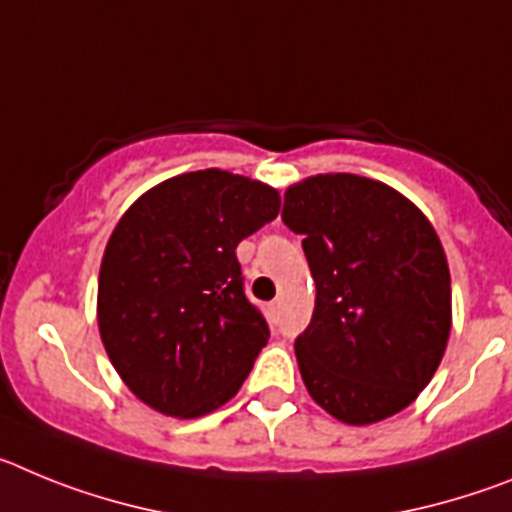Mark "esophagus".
Wrapping results in <instances>:
<instances>
[{
  "instance_id": "34e87169",
  "label": "esophagus",
  "mask_w": 512,
  "mask_h": 512,
  "mask_svg": "<svg viewBox=\"0 0 512 512\" xmlns=\"http://www.w3.org/2000/svg\"><path fill=\"white\" fill-rule=\"evenodd\" d=\"M279 307H282V302H279V300L269 302V315H271V318H277V315H279Z\"/></svg>"
}]
</instances>
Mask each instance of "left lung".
I'll use <instances>...</instances> for the list:
<instances>
[{
	"label": "left lung",
	"instance_id": "left-lung-1",
	"mask_svg": "<svg viewBox=\"0 0 512 512\" xmlns=\"http://www.w3.org/2000/svg\"><path fill=\"white\" fill-rule=\"evenodd\" d=\"M282 220L305 235L315 312L295 341L320 408L369 425L408 408L451 333V277L428 217L392 187L318 174L289 187Z\"/></svg>",
	"mask_w": 512,
	"mask_h": 512
}]
</instances>
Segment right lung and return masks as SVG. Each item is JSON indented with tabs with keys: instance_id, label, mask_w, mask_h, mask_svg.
<instances>
[{
	"instance_id": "add662e5",
	"label": "right lung",
	"mask_w": 512,
	"mask_h": 512,
	"mask_svg": "<svg viewBox=\"0 0 512 512\" xmlns=\"http://www.w3.org/2000/svg\"><path fill=\"white\" fill-rule=\"evenodd\" d=\"M269 184L220 169L148 189L112 230L99 269L107 356L135 397L174 418L212 413L241 390L269 341L235 248L279 215Z\"/></svg>"
}]
</instances>
